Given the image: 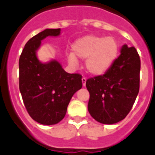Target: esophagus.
Returning a JSON list of instances; mask_svg holds the SVG:
<instances>
[{"instance_id": "obj_1", "label": "esophagus", "mask_w": 155, "mask_h": 155, "mask_svg": "<svg viewBox=\"0 0 155 155\" xmlns=\"http://www.w3.org/2000/svg\"><path fill=\"white\" fill-rule=\"evenodd\" d=\"M86 78H84V77H83L82 78V84H83V86H84H84L86 85Z\"/></svg>"}]
</instances>
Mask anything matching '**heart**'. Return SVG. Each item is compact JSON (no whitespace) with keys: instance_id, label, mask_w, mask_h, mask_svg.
Returning <instances> with one entry per match:
<instances>
[{"instance_id":"b5f03b06","label":"heart","mask_w":155,"mask_h":155,"mask_svg":"<svg viewBox=\"0 0 155 155\" xmlns=\"http://www.w3.org/2000/svg\"><path fill=\"white\" fill-rule=\"evenodd\" d=\"M73 53L67 54L69 64L75 67L80 59H86L85 68L93 75H101L107 72L117 58L119 45L110 36L88 35L77 39L71 46Z\"/></svg>"}]
</instances>
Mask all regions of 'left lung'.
Here are the masks:
<instances>
[{
    "label": "left lung",
    "mask_w": 155,
    "mask_h": 155,
    "mask_svg": "<svg viewBox=\"0 0 155 155\" xmlns=\"http://www.w3.org/2000/svg\"><path fill=\"white\" fill-rule=\"evenodd\" d=\"M140 60L134 47L124 45L120 55L103 75L86 81L88 110L103 124H114L127 116L139 93Z\"/></svg>",
    "instance_id": "obj_1"
}]
</instances>
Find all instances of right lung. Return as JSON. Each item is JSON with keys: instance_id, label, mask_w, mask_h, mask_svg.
<instances>
[{"instance_id": "obj_1", "label": "right lung", "mask_w": 155, "mask_h": 155, "mask_svg": "<svg viewBox=\"0 0 155 155\" xmlns=\"http://www.w3.org/2000/svg\"><path fill=\"white\" fill-rule=\"evenodd\" d=\"M61 29H45L25 45L19 58V89L28 114L44 125L59 123L72 96L82 88V76L66 72L55 59L42 62L37 51L48 36L57 37Z\"/></svg>"}]
</instances>
